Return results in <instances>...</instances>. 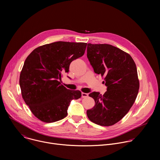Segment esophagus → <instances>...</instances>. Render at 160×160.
Here are the masks:
<instances>
[{
  "mask_svg": "<svg viewBox=\"0 0 160 160\" xmlns=\"http://www.w3.org/2000/svg\"><path fill=\"white\" fill-rule=\"evenodd\" d=\"M87 97H88V94H87V93H83V92L82 93V98H87Z\"/></svg>",
  "mask_w": 160,
  "mask_h": 160,
  "instance_id": "esophagus-1",
  "label": "esophagus"
}]
</instances>
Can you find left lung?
<instances>
[{"label": "left lung", "instance_id": "1", "mask_svg": "<svg viewBox=\"0 0 160 160\" xmlns=\"http://www.w3.org/2000/svg\"><path fill=\"white\" fill-rule=\"evenodd\" d=\"M87 58L96 73L104 76L107 91L89 94L95 106L87 111L88 119L101 126L122 120L134 103L139 88L135 63L132 57L109 44H87Z\"/></svg>", "mask_w": 160, "mask_h": 160}]
</instances>
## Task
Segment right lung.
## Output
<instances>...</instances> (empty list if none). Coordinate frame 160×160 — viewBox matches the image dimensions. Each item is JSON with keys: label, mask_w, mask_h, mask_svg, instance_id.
I'll return each instance as SVG.
<instances>
[{"label": "right lung", "mask_w": 160, "mask_h": 160, "mask_svg": "<svg viewBox=\"0 0 160 160\" xmlns=\"http://www.w3.org/2000/svg\"><path fill=\"white\" fill-rule=\"evenodd\" d=\"M87 43L59 41L34 49L27 58L20 73L22 97L40 120L51 123L65 118L71 101L82 96L79 90L61 85V74L82 57Z\"/></svg>", "instance_id": "1"}]
</instances>
